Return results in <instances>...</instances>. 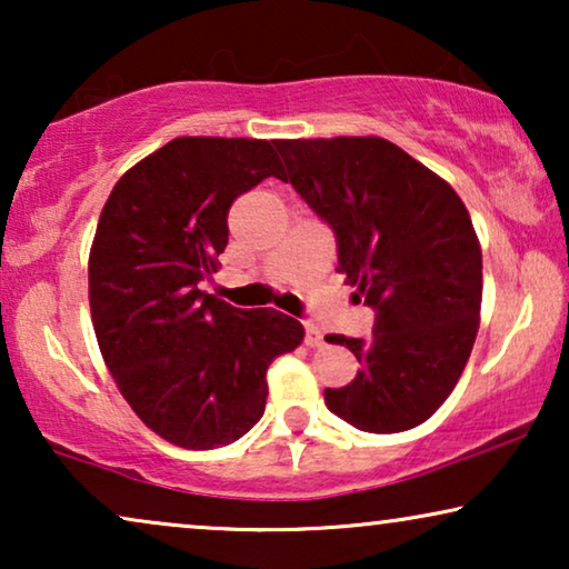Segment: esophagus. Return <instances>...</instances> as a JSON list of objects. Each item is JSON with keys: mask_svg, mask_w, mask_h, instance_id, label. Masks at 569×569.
Instances as JSON below:
<instances>
[{"mask_svg": "<svg viewBox=\"0 0 569 569\" xmlns=\"http://www.w3.org/2000/svg\"><path fill=\"white\" fill-rule=\"evenodd\" d=\"M306 345L313 347V349L323 345V333L316 323H306Z\"/></svg>", "mask_w": 569, "mask_h": 569, "instance_id": "obj_1", "label": "esophagus"}]
</instances>
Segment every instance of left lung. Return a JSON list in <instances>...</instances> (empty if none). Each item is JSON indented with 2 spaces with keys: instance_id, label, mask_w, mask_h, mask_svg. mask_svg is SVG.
I'll return each instance as SVG.
<instances>
[{
  "instance_id": "left-lung-1",
  "label": "left lung",
  "mask_w": 569,
  "mask_h": 569,
  "mask_svg": "<svg viewBox=\"0 0 569 569\" xmlns=\"http://www.w3.org/2000/svg\"><path fill=\"white\" fill-rule=\"evenodd\" d=\"M284 183L331 224L339 274L376 310L370 339L329 337L360 370L326 388L362 432H403L453 391L477 341L481 246L453 186L383 137L277 139Z\"/></svg>"
}]
</instances>
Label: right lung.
<instances>
[{
    "instance_id": "obj_1",
    "label": "right lung",
    "mask_w": 569,
    "mask_h": 569,
    "mask_svg": "<svg viewBox=\"0 0 569 569\" xmlns=\"http://www.w3.org/2000/svg\"><path fill=\"white\" fill-rule=\"evenodd\" d=\"M282 166L267 139L178 137L119 178L88 261L103 362L134 415L186 450L230 446L267 407V368L306 329L274 308L199 290L220 269L228 212Z\"/></svg>"
}]
</instances>
